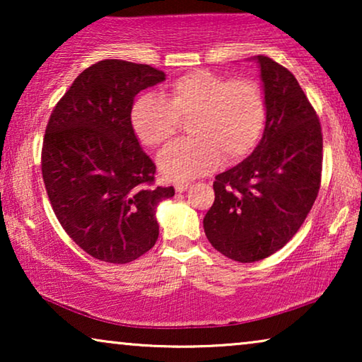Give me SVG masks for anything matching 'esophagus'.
<instances>
[{
	"instance_id": "1",
	"label": "esophagus",
	"mask_w": 362,
	"mask_h": 362,
	"mask_svg": "<svg viewBox=\"0 0 362 362\" xmlns=\"http://www.w3.org/2000/svg\"><path fill=\"white\" fill-rule=\"evenodd\" d=\"M187 187H189V182H177V185L175 186L176 192H185Z\"/></svg>"
}]
</instances>
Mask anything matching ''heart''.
<instances>
[{
	"label": "heart",
	"mask_w": 362,
	"mask_h": 362,
	"mask_svg": "<svg viewBox=\"0 0 362 362\" xmlns=\"http://www.w3.org/2000/svg\"><path fill=\"white\" fill-rule=\"evenodd\" d=\"M130 118L148 148L171 140L181 120H189L191 138L171 143L158 160L168 180L186 181L216 170L222 156L239 161L255 150L267 125V98L252 78L196 71L175 78L168 98L153 92L138 97Z\"/></svg>",
	"instance_id": "b5f03b06"
}]
</instances>
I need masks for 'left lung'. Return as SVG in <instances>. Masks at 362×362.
I'll list each match as a JSON object with an SVG mask.
<instances>
[{"label":"left lung","instance_id":"obj_1","mask_svg":"<svg viewBox=\"0 0 362 362\" xmlns=\"http://www.w3.org/2000/svg\"><path fill=\"white\" fill-rule=\"evenodd\" d=\"M267 98V125L254 153L216 176L207 239L242 264L280 250L303 224L321 185L323 133L308 97L288 69L257 56Z\"/></svg>","mask_w":362,"mask_h":362}]
</instances>
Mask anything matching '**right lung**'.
I'll return each mask as SVG.
<instances>
[{
  "mask_svg": "<svg viewBox=\"0 0 362 362\" xmlns=\"http://www.w3.org/2000/svg\"><path fill=\"white\" fill-rule=\"evenodd\" d=\"M165 81L148 64L105 59L78 74L56 103L41 151L42 180L67 235L93 259L128 264L156 244V166L132 127L138 92Z\"/></svg>",
  "mask_w": 362,
  "mask_h": 362,
  "instance_id": "right-lung-1",
  "label": "right lung"
}]
</instances>
